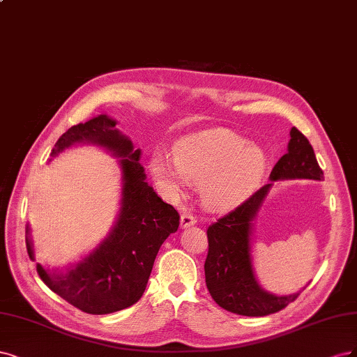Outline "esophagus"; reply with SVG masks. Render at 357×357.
<instances>
[{
  "mask_svg": "<svg viewBox=\"0 0 357 357\" xmlns=\"http://www.w3.org/2000/svg\"><path fill=\"white\" fill-rule=\"evenodd\" d=\"M197 222V218H195L192 213L190 212H183L181 216V227L185 228V227H191Z\"/></svg>",
  "mask_w": 357,
  "mask_h": 357,
  "instance_id": "obj_1",
  "label": "esophagus"
}]
</instances>
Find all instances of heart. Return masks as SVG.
<instances>
[{
    "mask_svg": "<svg viewBox=\"0 0 357 357\" xmlns=\"http://www.w3.org/2000/svg\"><path fill=\"white\" fill-rule=\"evenodd\" d=\"M267 166V154L228 129H212L182 139L176 158L155 153L151 170L169 192H181L188 181L200 182L202 202L227 209L254 190Z\"/></svg>",
    "mask_w": 357,
    "mask_h": 357,
    "instance_id": "1",
    "label": "heart"
}]
</instances>
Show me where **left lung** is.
Returning <instances> with one entry per match:
<instances>
[{"mask_svg":"<svg viewBox=\"0 0 357 357\" xmlns=\"http://www.w3.org/2000/svg\"><path fill=\"white\" fill-rule=\"evenodd\" d=\"M324 178L312 144L296 128L291 129L287 153L274 165L270 179ZM271 183L261 187L236 209L208 228L209 250L204 262L206 286L213 301L227 312L259 317L280 312L298 295L275 296L257 283L250 258V227Z\"/></svg>","mask_w":357,"mask_h":357,"instance_id":"1","label":"left lung"}]
</instances>
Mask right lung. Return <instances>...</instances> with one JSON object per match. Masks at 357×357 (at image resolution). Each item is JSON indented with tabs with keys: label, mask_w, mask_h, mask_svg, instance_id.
Listing matches in <instances>:
<instances>
[{
	"label": "right lung",
	"mask_w": 357,
	"mask_h": 357,
	"mask_svg": "<svg viewBox=\"0 0 357 357\" xmlns=\"http://www.w3.org/2000/svg\"><path fill=\"white\" fill-rule=\"evenodd\" d=\"M78 142L98 144L121 157L123 200L109 237L66 274H50L37 264L41 280L65 301L89 314H109L141 300L160 246L179 227L178 211L145 182L141 149L116 129V121L99 116L68 129L52 155ZM26 250L33 259L31 241Z\"/></svg>",
	"instance_id": "obj_1"
}]
</instances>
